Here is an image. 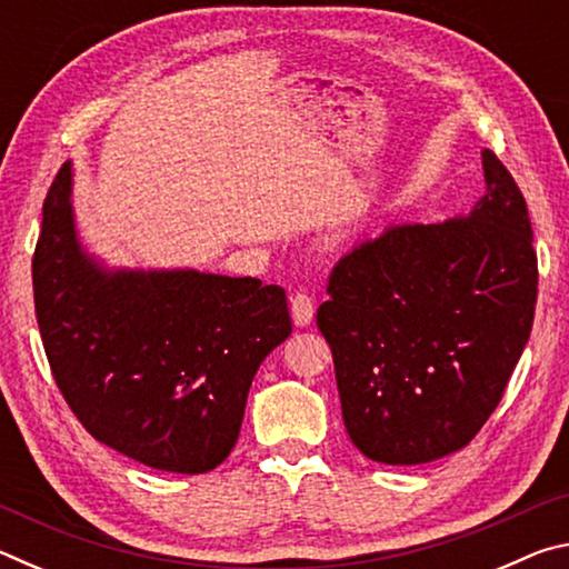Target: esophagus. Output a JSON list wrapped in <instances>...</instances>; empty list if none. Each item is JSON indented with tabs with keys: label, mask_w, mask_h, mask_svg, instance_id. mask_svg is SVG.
<instances>
[{
	"label": "esophagus",
	"mask_w": 569,
	"mask_h": 569,
	"mask_svg": "<svg viewBox=\"0 0 569 569\" xmlns=\"http://www.w3.org/2000/svg\"><path fill=\"white\" fill-rule=\"evenodd\" d=\"M313 298L308 293H293L291 296V316H293V323L296 326H308L313 319Z\"/></svg>",
	"instance_id": "34e87169"
}]
</instances>
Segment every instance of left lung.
Instances as JSON below:
<instances>
[{
	"label": "left lung",
	"instance_id": "obj_1",
	"mask_svg": "<svg viewBox=\"0 0 569 569\" xmlns=\"http://www.w3.org/2000/svg\"><path fill=\"white\" fill-rule=\"evenodd\" d=\"M469 216L397 223L331 268L316 323L346 431L383 465H423L479 435L525 351L537 253L522 190L492 150Z\"/></svg>",
	"mask_w": 569,
	"mask_h": 569
}]
</instances>
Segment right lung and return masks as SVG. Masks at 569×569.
<instances>
[{
	"label": "right lung",
	"instance_id": "1",
	"mask_svg": "<svg viewBox=\"0 0 569 569\" xmlns=\"http://www.w3.org/2000/svg\"><path fill=\"white\" fill-rule=\"evenodd\" d=\"M70 182L64 162L32 256L57 389L120 455L176 475L216 469L236 447L258 366L291 333L286 291L198 271H100L77 243Z\"/></svg>",
	"mask_w": 569,
	"mask_h": 569
}]
</instances>
